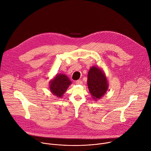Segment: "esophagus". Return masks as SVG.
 Instances as JSON below:
<instances>
[{"label":"esophagus","mask_w":151,"mask_h":151,"mask_svg":"<svg viewBox=\"0 0 151 151\" xmlns=\"http://www.w3.org/2000/svg\"><path fill=\"white\" fill-rule=\"evenodd\" d=\"M82 81L81 80H77L76 82V83L77 84V85H82Z\"/></svg>","instance_id":"34e87169"}]
</instances>
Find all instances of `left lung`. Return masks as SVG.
Masks as SVG:
<instances>
[{
    "label": "left lung",
    "instance_id": "1",
    "mask_svg": "<svg viewBox=\"0 0 151 151\" xmlns=\"http://www.w3.org/2000/svg\"><path fill=\"white\" fill-rule=\"evenodd\" d=\"M88 86L93 99H100L108 90V82L100 69L92 66L88 74Z\"/></svg>",
    "mask_w": 151,
    "mask_h": 151
}]
</instances>
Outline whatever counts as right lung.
<instances>
[{"instance_id": "1", "label": "right lung", "mask_w": 151, "mask_h": 151, "mask_svg": "<svg viewBox=\"0 0 151 151\" xmlns=\"http://www.w3.org/2000/svg\"><path fill=\"white\" fill-rule=\"evenodd\" d=\"M71 83V81L66 76L59 74L51 82L50 89L54 95L57 97H62Z\"/></svg>"}]
</instances>
